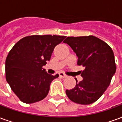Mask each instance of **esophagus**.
Returning a JSON list of instances; mask_svg holds the SVG:
<instances>
[{
  "instance_id": "34e87169",
  "label": "esophagus",
  "mask_w": 122,
  "mask_h": 122,
  "mask_svg": "<svg viewBox=\"0 0 122 122\" xmlns=\"http://www.w3.org/2000/svg\"><path fill=\"white\" fill-rule=\"evenodd\" d=\"M59 76L61 77V78H66V75H65V74H64L63 72H59Z\"/></svg>"
}]
</instances>
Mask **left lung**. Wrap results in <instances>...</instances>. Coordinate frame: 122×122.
<instances>
[{"label": "left lung", "mask_w": 122, "mask_h": 122, "mask_svg": "<svg viewBox=\"0 0 122 122\" xmlns=\"http://www.w3.org/2000/svg\"><path fill=\"white\" fill-rule=\"evenodd\" d=\"M78 57V65H82L83 78L66 94L72 101L90 105L102 96L110 85L116 70L114 53L109 46L94 36H69L63 41Z\"/></svg>", "instance_id": "left-lung-1"}]
</instances>
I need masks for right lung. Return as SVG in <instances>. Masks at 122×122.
<instances>
[{
	"label": "right lung",
	"mask_w": 122,
	"mask_h": 122,
	"mask_svg": "<svg viewBox=\"0 0 122 122\" xmlns=\"http://www.w3.org/2000/svg\"><path fill=\"white\" fill-rule=\"evenodd\" d=\"M66 38L58 35H32L23 38L12 48L5 63L6 78L22 102L34 103L48 95L53 80L43 66L50 61L54 48Z\"/></svg>",
	"instance_id": "right-lung-1"
}]
</instances>
